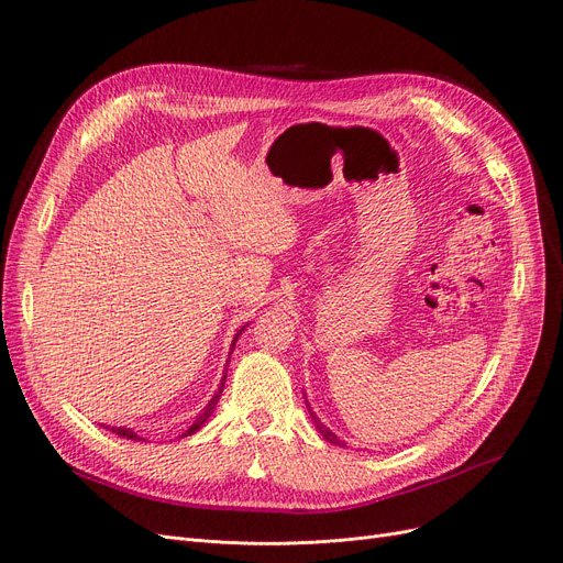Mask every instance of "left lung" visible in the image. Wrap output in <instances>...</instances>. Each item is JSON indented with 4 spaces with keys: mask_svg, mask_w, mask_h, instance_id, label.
<instances>
[{
    "mask_svg": "<svg viewBox=\"0 0 563 563\" xmlns=\"http://www.w3.org/2000/svg\"><path fill=\"white\" fill-rule=\"evenodd\" d=\"M311 418H313V422H317V430L323 434V439H325V441H330V443H336V445H342V441L336 439V437H334V434L328 430V427H325V424H323V422H321L317 416L311 413Z\"/></svg>",
    "mask_w": 563,
    "mask_h": 563,
    "instance_id": "obj_1",
    "label": "left lung"
}]
</instances>
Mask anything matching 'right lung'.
<instances>
[{"label": "right lung", "instance_id": "add662e5", "mask_svg": "<svg viewBox=\"0 0 563 563\" xmlns=\"http://www.w3.org/2000/svg\"><path fill=\"white\" fill-rule=\"evenodd\" d=\"M244 330V328H242ZM240 330V332H242ZM238 332V334H240ZM238 334H235V340H233V346H235V342H238ZM223 384H227V376H223L221 378V386H219V390L214 393V397L210 399V404H208V407L203 409V411H200V416L194 420V424L189 427V430L183 434V437H189V434H194V432H198L200 430V427H203L206 424V420L212 416V411H214V407H217V401H219V397H221V390H223ZM108 430L110 432H115L118 437H126V439H133V441H143V437H139L136 432H133V430H129V427H108Z\"/></svg>", "mask_w": 563, "mask_h": 563}]
</instances>
